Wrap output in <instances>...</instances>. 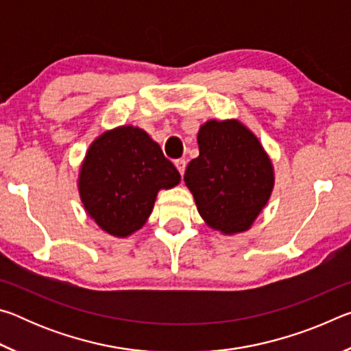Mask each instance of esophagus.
Instances as JSON below:
<instances>
[{"label": "esophagus", "instance_id": "esophagus-1", "mask_svg": "<svg viewBox=\"0 0 351 351\" xmlns=\"http://www.w3.org/2000/svg\"><path fill=\"white\" fill-rule=\"evenodd\" d=\"M175 165L178 171H180V175L182 176L184 171H186V161H184V159H178V161H175Z\"/></svg>", "mask_w": 351, "mask_h": 351}]
</instances>
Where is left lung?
<instances>
[{
    "label": "left lung",
    "instance_id": "left-lung-1",
    "mask_svg": "<svg viewBox=\"0 0 351 351\" xmlns=\"http://www.w3.org/2000/svg\"><path fill=\"white\" fill-rule=\"evenodd\" d=\"M199 156L184 181L199 215L224 234L245 232L268 203L272 165L258 139L239 121H209L198 133Z\"/></svg>",
    "mask_w": 351,
    "mask_h": 351
}]
</instances>
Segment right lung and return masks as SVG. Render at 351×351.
Returning <instances> with one entry per match:
<instances>
[{
    "label": "right lung",
    "instance_id": "right-lung-1",
    "mask_svg": "<svg viewBox=\"0 0 351 351\" xmlns=\"http://www.w3.org/2000/svg\"><path fill=\"white\" fill-rule=\"evenodd\" d=\"M180 171L144 130L121 127L93 142L79 180L82 203L100 228L127 237L141 229L159 189L175 187Z\"/></svg>",
    "mask_w": 351,
    "mask_h": 351
}]
</instances>
